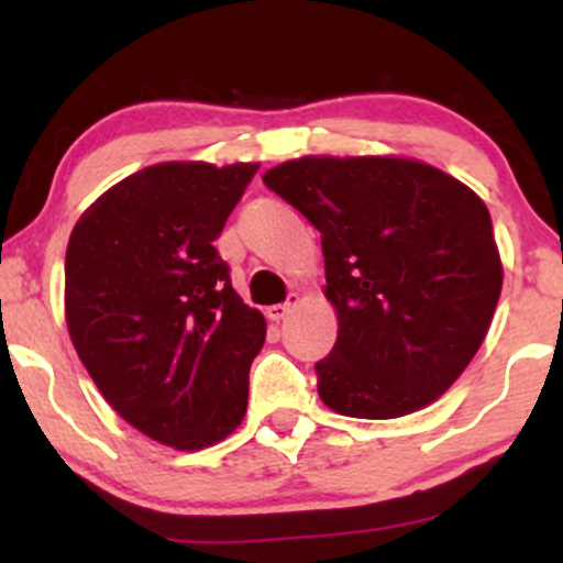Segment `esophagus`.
Segmentation results:
<instances>
[{
    "label": "esophagus",
    "instance_id": "obj_1",
    "mask_svg": "<svg viewBox=\"0 0 563 563\" xmlns=\"http://www.w3.org/2000/svg\"><path fill=\"white\" fill-rule=\"evenodd\" d=\"M296 303H299V296H290L286 303H273V307H267V318L273 320V322L286 320V314L294 312Z\"/></svg>",
    "mask_w": 563,
    "mask_h": 563
}]
</instances>
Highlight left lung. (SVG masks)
Here are the masks:
<instances>
[{
	"label": "left lung",
	"instance_id": "obj_1",
	"mask_svg": "<svg viewBox=\"0 0 563 563\" xmlns=\"http://www.w3.org/2000/svg\"><path fill=\"white\" fill-rule=\"evenodd\" d=\"M264 185L320 230L339 339L318 394L352 418H399L442 397L479 352L503 286L487 206L412 158L303 156Z\"/></svg>",
	"mask_w": 563,
	"mask_h": 563
}]
</instances>
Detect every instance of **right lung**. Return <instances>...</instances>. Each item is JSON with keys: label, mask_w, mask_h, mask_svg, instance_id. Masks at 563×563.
Listing matches in <instances>:
<instances>
[{"label": "right lung", "mask_w": 563, "mask_h": 563, "mask_svg": "<svg viewBox=\"0 0 563 563\" xmlns=\"http://www.w3.org/2000/svg\"><path fill=\"white\" fill-rule=\"evenodd\" d=\"M260 164L169 161L84 211L66 251V322L108 405L142 434L203 450L238 429L267 333L214 241Z\"/></svg>", "instance_id": "1"}]
</instances>
